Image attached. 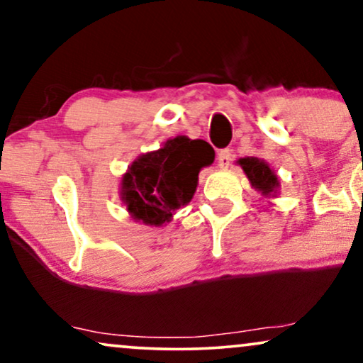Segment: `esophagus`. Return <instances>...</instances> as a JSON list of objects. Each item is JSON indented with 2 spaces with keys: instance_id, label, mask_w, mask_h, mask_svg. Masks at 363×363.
Masks as SVG:
<instances>
[{
  "instance_id": "34e87169",
  "label": "esophagus",
  "mask_w": 363,
  "mask_h": 363,
  "mask_svg": "<svg viewBox=\"0 0 363 363\" xmlns=\"http://www.w3.org/2000/svg\"><path fill=\"white\" fill-rule=\"evenodd\" d=\"M217 162H219L220 169H227L230 166V151H229V149H222V151H219V156H217Z\"/></svg>"
}]
</instances>
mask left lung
<instances>
[{
	"label": "left lung",
	"mask_w": 363,
	"mask_h": 363,
	"mask_svg": "<svg viewBox=\"0 0 363 363\" xmlns=\"http://www.w3.org/2000/svg\"><path fill=\"white\" fill-rule=\"evenodd\" d=\"M238 164L242 167L245 176H247L250 186L257 192H260V196L267 197V199L277 197L280 181L277 174L274 172V169H270V166L264 159L247 156L240 157Z\"/></svg>",
	"instance_id": "8db88e82"
}]
</instances>
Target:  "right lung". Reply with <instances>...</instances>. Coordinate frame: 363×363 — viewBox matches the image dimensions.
Returning <instances> with one entry per match:
<instances>
[{"label": "right lung", "instance_id": "add662e5", "mask_svg": "<svg viewBox=\"0 0 363 363\" xmlns=\"http://www.w3.org/2000/svg\"><path fill=\"white\" fill-rule=\"evenodd\" d=\"M216 152L202 139L176 136L138 156L121 177V201L136 222L161 227L194 197L202 167Z\"/></svg>", "mask_w": 363, "mask_h": 363}]
</instances>
